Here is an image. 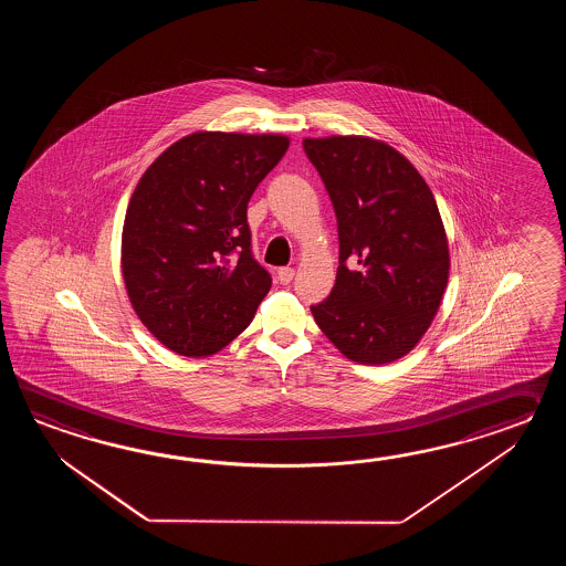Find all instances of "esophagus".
I'll return each instance as SVG.
<instances>
[{
  "mask_svg": "<svg viewBox=\"0 0 566 566\" xmlns=\"http://www.w3.org/2000/svg\"><path fill=\"white\" fill-rule=\"evenodd\" d=\"M295 277V271L291 269V266H281L277 271V279L283 283V285H289L291 281Z\"/></svg>",
  "mask_w": 566,
  "mask_h": 566,
  "instance_id": "34e87169",
  "label": "esophagus"
}]
</instances>
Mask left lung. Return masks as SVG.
I'll use <instances>...</instances> for the list:
<instances>
[{
    "label": "left lung",
    "mask_w": 566,
    "mask_h": 566,
    "mask_svg": "<svg viewBox=\"0 0 566 566\" xmlns=\"http://www.w3.org/2000/svg\"><path fill=\"white\" fill-rule=\"evenodd\" d=\"M336 210L339 266L313 319L346 358L388 364L415 348L446 293L449 244L433 192L395 147L361 135L305 137Z\"/></svg>",
    "instance_id": "obj_1"
}]
</instances>
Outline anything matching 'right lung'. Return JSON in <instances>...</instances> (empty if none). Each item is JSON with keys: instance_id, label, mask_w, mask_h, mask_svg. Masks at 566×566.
Instances as JSON below:
<instances>
[{"instance_id": "right-lung-1", "label": "right lung", "mask_w": 566, "mask_h": 566, "mask_svg": "<svg viewBox=\"0 0 566 566\" xmlns=\"http://www.w3.org/2000/svg\"><path fill=\"white\" fill-rule=\"evenodd\" d=\"M287 147L275 133L196 132L135 186L120 271L137 317L171 352L217 354L253 322L271 275L251 253L247 205Z\"/></svg>"}]
</instances>
